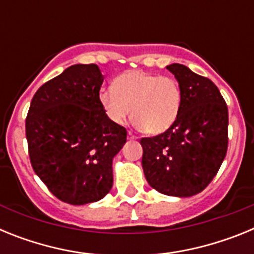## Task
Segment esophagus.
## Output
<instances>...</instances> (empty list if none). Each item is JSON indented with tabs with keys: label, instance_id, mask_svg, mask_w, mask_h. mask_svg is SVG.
<instances>
[{
	"label": "esophagus",
	"instance_id": "obj_1",
	"mask_svg": "<svg viewBox=\"0 0 254 254\" xmlns=\"http://www.w3.org/2000/svg\"><path fill=\"white\" fill-rule=\"evenodd\" d=\"M136 138L137 137H136L132 132H128V140H136Z\"/></svg>",
	"mask_w": 254,
	"mask_h": 254
}]
</instances>
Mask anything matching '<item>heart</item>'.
Listing matches in <instances>:
<instances>
[{
    "mask_svg": "<svg viewBox=\"0 0 254 254\" xmlns=\"http://www.w3.org/2000/svg\"><path fill=\"white\" fill-rule=\"evenodd\" d=\"M100 104L109 120L125 125L133 116L134 125L149 134L167 131L176 122L182 105L178 81L169 76L127 71L100 91Z\"/></svg>",
    "mask_w": 254,
    "mask_h": 254,
    "instance_id": "obj_1",
    "label": "heart"
}]
</instances>
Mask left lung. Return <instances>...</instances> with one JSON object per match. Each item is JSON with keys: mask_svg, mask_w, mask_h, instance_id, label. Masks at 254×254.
I'll return each mask as SVG.
<instances>
[{"mask_svg": "<svg viewBox=\"0 0 254 254\" xmlns=\"http://www.w3.org/2000/svg\"><path fill=\"white\" fill-rule=\"evenodd\" d=\"M178 81L182 105L176 122L164 133L140 141L147 183L167 196L202 192L220 169L228 150V107L208 78L187 66H167Z\"/></svg>", "mask_w": 254, "mask_h": 254, "instance_id": "obj_1", "label": "left lung"}]
</instances>
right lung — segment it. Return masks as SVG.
<instances>
[{"instance_id":"obj_1","label":"right lung","mask_w":254,"mask_h":254,"mask_svg":"<svg viewBox=\"0 0 254 254\" xmlns=\"http://www.w3.org/2000/svg\"><path fill=\"white\" fill-rule=\"evenodd\" d=\"M96 64H73L33 96L25 129L35 174L64 202H96L113 186V159L127 138L99 100Z\"/></svg>"}]
</instances>
